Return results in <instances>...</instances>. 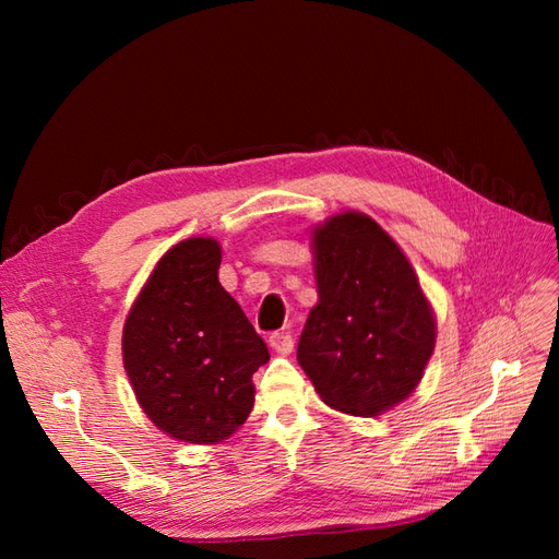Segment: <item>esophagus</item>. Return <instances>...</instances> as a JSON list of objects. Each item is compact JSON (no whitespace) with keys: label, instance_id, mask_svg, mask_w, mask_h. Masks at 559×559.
<instances>
[{"label":"esophagus","instance_id":"34e87169","mask_svg":"<svg viewBox=\"0 0 559 559\" xmlns=\"http://www.w3.org/2000/svg\"><path fill=\"white\" fill-rule=\"evenodd\" d=\"M270 347L282 354V357H286V354H292L294 349V337L289 333H273L270 335Z\"/></svg>","mask_w":559,"mask_h":559}]
</instances>
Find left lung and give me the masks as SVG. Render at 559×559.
Here are the masks:
<instances>
[{"instance_id":"obj_1","label":"left lung","mask_w":559,"mask_h":559,"mask_svg":"<svg viewBox=\"0 0 559 559\" xmlns=\"http://www.w3.org/2000/svg\"><path fill=\"white\" fill-rule=\"evenodd\" d=\"M310 240L317 306L298 364L329 408L384 415L425 378L436 347L431 302L403 249L368 214H333Z\"/></svg>"}]
</instances>
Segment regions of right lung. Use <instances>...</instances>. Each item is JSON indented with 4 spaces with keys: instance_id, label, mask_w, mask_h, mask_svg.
Listing matches in <instances>:
<instances>
[{
    "instance_id": "1",
    "label": "right lung",
    "mask_w": 559,
    "mask_h": 559,
    "mask_svg": "<svg viewBox=\"0 0 559 559\" xmlns=\"http://www.w3.org/2000/svg\"><path fill=\"white\" fill-rule=\"evenodd\" d=\"M222 245L189 238L151 270L123 324V368L144 415L175 441L214 445L251 408L270 354L218 282Z\"/></svg>"
}]
</instances>
